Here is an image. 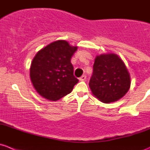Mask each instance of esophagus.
I'll return each mask as SVG.
<instances>
[{
	"label": "esophagus",
	"instance_id": "obj_1",
	"mask_svg": "<svg viewBox=\"0 0 150 150\" xmlns=\"http://www.w3.org/2000/svg\"><path fill=\"white\" fill-rule=\"evenodd\" d=\"M86 79V75H82V76H81V78H79V80L81 81H84Z\"/></svg>",
	"mask_w": 150,
	"mask_h": 150
}]
</instances>
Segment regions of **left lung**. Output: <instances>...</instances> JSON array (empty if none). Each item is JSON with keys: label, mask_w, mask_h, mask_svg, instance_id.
I'll list each match as a JSON object with an SVG mask.
<instances>
[{"label": "left lung", "mask_w": 150, "mask_h": 150, "mask_svg": "<svg viewBox=\"0 0 150 150\" xmlns=\"http://www.w3.org/2000/svg\"><path fill=\"white\" fill-rule=\"evenodd\" d=\"M89 87L96 98L103 103L117 102L128 91L131 76L123 61L115 54L97 55Z\"/></svg>", "instance_id": "left-lung-1"}]
</instances>
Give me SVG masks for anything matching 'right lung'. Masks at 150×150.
Masks as SVG:
<instances>
[{
  "label": "right lung",
  "mask_w": 150,
  "mask_h": 150,
  "mask_svg": "<svg viewBox=\"0 0 150 150\" xmlns=\"http://www.w3.org/2000/svg\"><path fill=\"white\" fill-rule=\"evenodd\" d=\"M77 46L59 40L50 43L33 58L30 76L33 87L41 96L57 101L70 93L78 80L73 75L71 58Z\"/></svg>",
  "instance_id": "right-lung-1"
}]
</instances>
